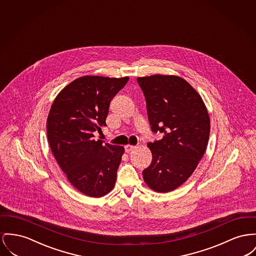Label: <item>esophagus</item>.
Instances as JSON below:
<instances>
[{
	"label": "esophagus",
	"instance_id": "esophagus-1",
	"mask_svg": "<svg viewBox=\"0 0 256 256\" xmlns=\"http://www.w3.org/2000/svg\"><path fill=\"white\" fill-rule=\"evenodd\" d=\"M134 148H136V146H134V145H126V147H124V150L126 152H132V150H134Z\"/></svg>",
	"mask_w": 256,
	"mask_h": 256
}]
</instances>
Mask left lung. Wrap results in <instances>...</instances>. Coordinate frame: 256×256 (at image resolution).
Masks as SVG:
<instances>
[{
	"instance_id": "1",
	"label": "left lung",
	"mask_w": 256,
	"mask_h": 256,
	"mask_svg": "<svg viewBox=\"0 0 256 256\" xmlns=\"http://www.w3.org/2000/svg\"><path fill=\"white\" fill-rule=\"evenodd\" d=\"M154 134L162 139L148 143L152 160L143 170L149 188L174 190L188 180L203 156L210 136V118L201 96L175 76L138 77Z\"/></svg>"
}]
</instances>
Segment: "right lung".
Listing matches in <instances>:
<instances>
[{"label":"right lung","instance_id":"add662e5","mask_svg":"<svg viewBox=\"0 0 256 256\" xmlns=\"http://www.w3.org/2000/svg\"><path fill=\"white\" fill-rule=\"evenodd\" d=\"M128 77L83 76L60 90L47 118L51 150L68 180L85 196L102 197L117 178L122 146L94 140L100 132L109 104Z\"/></svg>","mask_w":256,"mask_h":256}]
</instances>
